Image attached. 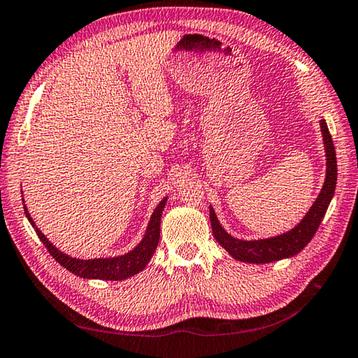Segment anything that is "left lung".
Wrapping results in <instances>:
<instances>
[{"instance_id":"obj_1","label":"left lung","mask_w":358,"mask_h":358,"mask_svg":"<svg viewBox=\"0 0 358 358\" xmlns=\"http://www.w3.org/2000/svg\"><path fill=\"white\" fill-rule=\"evenodd\" d=\"M323 141H325L327 150V178L323 183V188L320 191L319 197L314 202V206L309 208V212L303 218L301 223L294 226L292 231L285 232V234L271 237V239H261V241H239L231 237L228 232L221 228L220 221L217 220L213 208L210 207V223H212V231L215 239L218 241L221 247L228 252L232 258L243 261V263H272V261H279L283 258L293 257L303 250L312 241V237L319 229L322 223V218L325 217L327 208L330 206L331 197L334 194V188H336V178H338V167H336V152H334V145L328 130L327 122L320 121Z\"/></svg>"}]
</instances>
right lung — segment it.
Returning a JSON list of instances; mask_svg holds the SVG:
<instances>
[{
  "label": "right lung",
  "mask_w": 358,
  "mask_h": 358,
  "mask_svg": "<svg viewBox=\"0 0 358 358\" xmlns=\"http://www.w3.org/2000/svg\"><path fill=\"white\" fill-rule=\"evenodd\" d=\"M166 201L167 199H164L156 207L155 213L151 215L148 229H146L143 241H141L132 252H129L117 258H99V259H76V258L68 257V255H65L64 252H60L59 248H55L52 243L46 239V236L36 228L35 221L31 220L25 206L24 208H25L27 218L31 223L33 228H35L39 241L46 245L48 252L52 255V258L57 261V263L64 266L65 269L73 272V274L78 277H83V279L124 280L135 275L137 272L143 271L145 266L148 264V261L151 259L152 253H155L159 243V236H161V217H162V210L166 207Z\"/></svg>",
  "instance_id": "obj_1"
}]
</instances>
